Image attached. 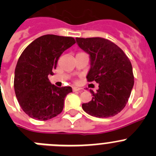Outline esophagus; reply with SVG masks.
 <instances>
[{"label":"esophagus","mask_w":156,"mask_h":156,"mask_svg":"<svg viewBox=\"0 0 156 156\" xmlns=\"http://www.w3.org/2000/svg\"><path fill=\"white\" fill-rule=\"evenodd\" d=\"M81 88H78V87H73L72 88V91H81Z\"/></svg>","instance_id":"34e87169"}]
</instances>
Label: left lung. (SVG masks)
I'll list each match as a JSON object with an SVG mask.
<instances>
[{"mask_svg":"<svg viewBox=\"0 0 156 156\" xmlns=\"http://www.w3.org/2000/svg\"><path fill=\"white\" fill-rule=\"evenodd\" d=\"M80 48L90 55L89 82L98 83L97 92L83 110L91 116L109 118L120 112L127 104L134 85L132 66L129 58L115 44L102 37H76Z\"/></svg>","mask_w":156,"mask_h":156,"instance_id":"left-lung-1","label":"left lung"}]
</instances>
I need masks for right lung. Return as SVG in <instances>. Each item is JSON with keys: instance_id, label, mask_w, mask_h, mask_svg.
Returning <instances> with one entry per match:
<instances>
[{"instance_id": "1", "label": "right lung", "mask_w": 156, "mask_h": 156, "mask_svg": "<svg viewBox=\"0 0 156 156\" xmlns=\"http://www.w3.org/2000/svg\"><path fill=\"white\" fill-rule=\"evenodd\" d=\"M74 44L71 37L46 34L32 41L19 58L14 91L23 111L32 119L48 120L63 110L64 100L72 88L51 85L48 75H53L62 54Z\"/></svg>"}]
</instances>
